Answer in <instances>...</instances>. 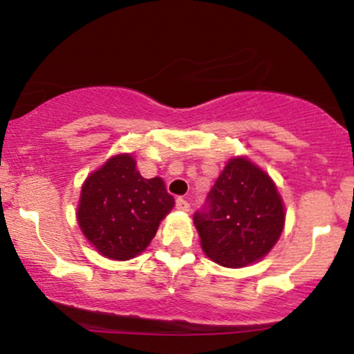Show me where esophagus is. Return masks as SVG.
I'll return each instance as SVG.
<instances>
[{
  "mask_svg": "<svg viewBox=\"0 0 354 354\" xmlns=\"http://www.w3.org/2000/svg\"><path fill=\"white\" fill-rule=\"evenodd\" d=\"M176 208L181 211H189V203L185 200V198H178L176 200Z\"/></svg>",
  "mask_w": 354,
  "mask_h": 354,
  "instance_id": "esophagus-1",
  "label": "esophagus"
}]
</instances>
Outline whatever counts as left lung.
I'll list each match as a JSON object with an SVG mask.
<instances>
[{
    "label": "left lung",
    "instance_id": "left-lung-1",
    "mask_svg": "<svg viewBox=\"0 0 354 354\" xmlns=\"http://www.w3.org/2000/svg\"><path fill=\"white\" fill-rule=\"evenodd\" d=\"M201 248L218 265L241 268L270 253L284 226L274 183L246 158H233L193 214Z\"/></svg>",
    "mask_w": 354,
    "mask_h": 354
}]
</instances>
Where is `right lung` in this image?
Segmentation results:
<instances>
[{
    "label": "right lung",
    "instance_id": "obj_1",
    "mask_svg": "<svg viewBox=\"0 0 354 354\" xmlns=\"http://www.w3.org/2000/svg\"><path fill=\"white\" fill-rule=\"evenodd\" d=\"M174 205L161 178L146 180L129 154L109 158L86 178L78 223L84 236L111 259L135 258L151 243Z\"/></svg>",
    "mask_w": 354,
    "mask_h": 354
}]
</instances>
